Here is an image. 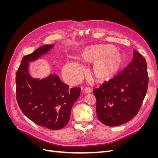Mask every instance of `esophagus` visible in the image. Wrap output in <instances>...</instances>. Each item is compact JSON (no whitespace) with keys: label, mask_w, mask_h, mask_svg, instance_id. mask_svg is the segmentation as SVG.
Segmentation results:
<instances>
[{"label":"esophagus","mask_w":158,"mask_h":158,"mask_svg":"<svg viewBox=\"0 0 158 158\" xmlns=\"http://www.w3.org/2000/svg\"><path fill=\"white\" fill-rule=\"evenodd\" d=\"M84 92L85 94H89V93L92 92V90H91L90 88L86 87V88H85L84 89Z\"/></svg>","instance_id":"34e87169"}]
</instances>
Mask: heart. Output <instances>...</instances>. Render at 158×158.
<instances>
[{
	"label": "heart",
	"mask_w": 158,
	"mask_h": 158,
	"mask_svg": "<svg viewBox=\"0 0 158 158\" xmlns=\"http://www.w3.org/2000/svg\"><path fill=\"white\" fill-rule=\"evenodd\" d=\"M116 47L109 45H92L86 47L81 52V58L93 63L92 74L101 82L113 79L120 73L126 64V57ZM82 66L76 61H72L64 68L66 78L70 82L80 79Z\"/></svg>",
	"instance_id": "1"
}]
</instances>
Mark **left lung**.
Returning <instances> with one entry per match:
<instances>
[{
	"label": "left lung",
	"instance_id": "1",
	"mask_svg": "<svg viewBox=\"0 0 158 158\" xmlns=\"http://www.w3.org/2000/svg\"><path fill=\"white\" fill-rule=\"evenodd\" d=\"M148 85L146 59L135 50L132 62L118 76L94 89L100 122L115 127L131 120L139 111Z\"/></svg>",
	"mask_w": 158,
	"mask_h": 158
}]
</instances>
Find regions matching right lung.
<instances>
[{
	"mask_svg": "<svg viewBox=\"0 0 158 158\" xmlns=\"http://www.w3.org/2000/svg\"><path fill=\"white\" fill-rule=\"evenodd\" d=\"M54 45H43L23 57L16 76V99L22 113L33 123L51 130H59L69 123L80 88L70 89L55 74L39 79L32 78L29 73L30 62L47 54Z\"/></svg>",
	"mask_w": 158,
	"mask_h": 158,
	"instance_id": "obj_1",
	"label": "right lung"
}]
</instances>
